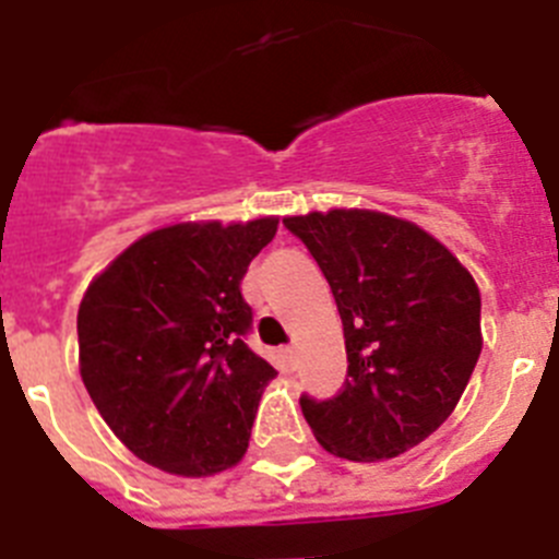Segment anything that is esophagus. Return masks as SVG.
Instances as JSON below:
<instances>
[{"mask_svg": "<svg viewBox=\"0 0 559 559\" xmlns=\"http://www.w3.org/2000/svg\"><path fill=\"white\" fill-rule=\"evenodd\" d=\"M283 358H285V364H288V367H294L296 349H294V347H285V349H283Z\"/></svg>", "mask_w": 559, "mask_h": 559, "instance_id": "esophagus-1", "label": "esophagus"}]
</instances>
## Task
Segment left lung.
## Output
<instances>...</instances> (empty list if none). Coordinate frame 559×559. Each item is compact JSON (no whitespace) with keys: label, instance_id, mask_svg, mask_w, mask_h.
<instances>
[{"label":"left lung","instance_id":"8db88e82","mask_svg":"<svg viewBox=\"0 0 559 559\" xmlns=\"http://www.w3.org/2000/svg\"><path fill=\"white\" fill-rule=\"evenodd\" d=\"M338 305L347 380L299 397L324 451L353 462L406 453L456 408L481 355V296L471 271L412 221L372 210L294 215Z\"/></svg>","mask_w":559,"mask_h":559}]
</instances>
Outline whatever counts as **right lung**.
<instances>
[{
  "label": "right lung",
  "mask_w": 559,
  "mask_h": 559,
  "mask_svg": "<svg viewBox=\"0 0 559 559\" xmlns=\"http://www.w3.org/2000/svg\"><path fill=\"white\" fill-rule=\"evenodd\" d=\"M276 224L165 226L88 285L78 310L83 386L142 462L212 476L243 459L276 369L246 344L240 283Z\"/></svg>",
  "instance_id": "add662e5"
}]
</instances>
